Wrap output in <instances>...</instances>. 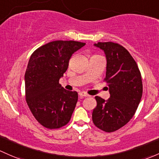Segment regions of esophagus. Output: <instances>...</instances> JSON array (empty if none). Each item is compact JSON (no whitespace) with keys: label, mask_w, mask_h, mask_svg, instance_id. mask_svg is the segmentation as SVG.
<instances>
[{"label":"esophagus","mask_w":159,"mask_h":159,"mask_svg":"<svg viewBox=\"0 0 159 159\" xmlns=\"http://www.w3.org/2000/svg\"><path fill=\"white\" fill-rule=\"evenodd\" d=\"M79 95L81 97H89V95H88L87 93L84 92V91H82V92H79Z\"/></svg>","instance_id":"obj_1"}]
</instances>
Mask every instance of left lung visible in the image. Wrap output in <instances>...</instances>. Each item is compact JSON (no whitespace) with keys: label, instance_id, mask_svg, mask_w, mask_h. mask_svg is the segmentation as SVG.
I'll list each match as a JSON object with an SVG mask.
<instances>
[{"label":"left lung","instance_id":"left-lung-1","mask_svg":"<svg viewBox=\"0 0 159 159\" xmlns=\"http://www.w3.org/2000/svg\"><path fill=\"white\" fill-rule=\"evenodd\" d=\"M104 52L107 71L104 81L109 88L110 98L105 101L96 96L97 106L93 110L95 126L107 133L119 129L136 113L143 95L141 73L134 58L118 43H95Z\"/></svg>","mask_w":159,"mask_h":159}]
</instances>
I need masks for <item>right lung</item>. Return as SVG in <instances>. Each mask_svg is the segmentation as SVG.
I'll list each match as a JSON object with an SVG mask.
<instances>
[{
  "label": "right lung",
  "mask_w": 159,
  "mask_h": 159,
  "mask_svg": "<svg viewBox=\"0 0 159 159\" xmlns=\"http://www.w3.org/2000/svg\"><path fill=\"white\" fill-rule=\"evenodd\" d=\"M85 45L57 40L33 52L25 73L26 101L36 120L44 127L58 129L70 121L78 102L76 91L59 84L75 52Z\"/></svg>",
  "instance_id": "1"
}]
</instances>
